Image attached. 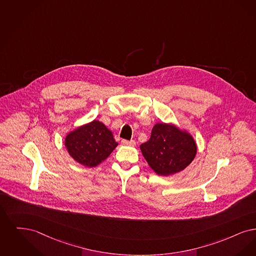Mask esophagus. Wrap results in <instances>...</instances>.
Instances as JSON below:
<instances>
[{"instance_id": "1", "label": "esophagus", "mask_w": 256, "mask_h": 256, "mask_svg": "<svg viewBox=\"0 0 256 256\" xmlns=\"http://www.w3.org/2000/svg\"><path fill=\"white\" fill-rule=\"evenodd\" d=\"M122 144L128 145V146H134L136 142L134 140H122Z\"/></svg>"}]
</instances>
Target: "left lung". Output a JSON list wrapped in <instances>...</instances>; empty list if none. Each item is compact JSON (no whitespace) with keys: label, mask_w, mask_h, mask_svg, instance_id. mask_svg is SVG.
Listing matches in <instances>:
<instances>
[{"label":"left lung","mask_w":256,"mask_h":256,"mask_svg":"<svg viewBox=\"0 0 256 256\" xmlns=\"http://www.w3.org/2000/svg\"><path fill=\"white\" fill-rule=\"evenodd\" d=\"M140 150L150 167L160 176L184 170L196 156L197 146L193 138L171 124L158 123L148 142Z\"/></svg>","instance_id":"obj_1"}]
</instances>
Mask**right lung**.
Instances as JSON below:
<instances>
[{
  "label": "right lung",
  "instance_id": "right-lung-1",
  "mask_svg": "<svg viewBox=\"0 0 256 256\" xmlns=\"http://www.w3.org/2000/svg\"><path fill=\"white\" fill-rule=\"evenodd\" d=\"M65 145L68 154L78 162L94 167L108 158L118 142L103 123L94 120L68 134Z\"/></svg>",
  "mask_w": 256,
  "mask_h": 256
}]
</instances>
